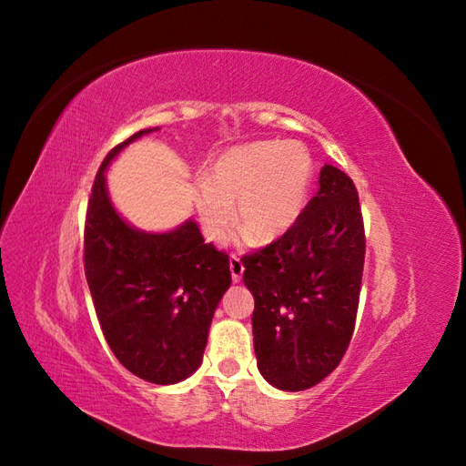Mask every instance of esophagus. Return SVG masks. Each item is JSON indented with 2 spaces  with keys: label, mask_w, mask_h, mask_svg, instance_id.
Here are the masks:
<instances>
[{
  "label": "esophagus",
  "mask_w": 466,
  "mask_h": 466,
  "mask_svg": "<svg viewBox=\"0 0 466 466\" xmlns=\"http://www.w3.org/2000/svg\"><path fill=\"white\" fill-rule=\"evenodd\" d=\"M229 268H231V278H233V281H241L243 272H245V266H243L241 258H238V255H231V258H229Z\"/></svg>",
  "instance_id": "1"
}]
</instances>
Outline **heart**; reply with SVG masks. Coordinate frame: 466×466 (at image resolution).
Listing matches in <instances>:
<instances>
[{"label":"heart","instance_id":"b5f03b06","mask_svg":"<svg viewBox=\"0 0 466 466\" xmlns=\"http://www.w3.org/2000/svg\"><path fill=\"white\" fill-rule=\"evenodd\" d=\"M315 177L311 153L298 142L266 139L231 147L194 182L192 198L204 233L228 241L237 225L250 241L270 243L301 218Z\"/></svg>","mask_w":466,"mask_h":466}]
</instances>
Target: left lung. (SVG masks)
I'll list each match as a JSON object with an SVG mask.
<instances>
[{
  "label": "left lung",
  "mask_w": 466,
  "mask_h": 466,
  "mask_svg": "<svg viewBox=\"0 0 466 466\" xmlns=\"http://www.w3.org/2000/svg\"><path fill=\"white\" fill-rule=\"evenodd\" d=\"M241 260L262 377L291 392L317 385L342 361L356 327L365 231L354 180L324 165L298 223Z\"/></svg>",
  "instance_id": "obj_1"
}]
</instances>
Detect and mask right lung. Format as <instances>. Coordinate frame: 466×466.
Wrapping results in <instances>:
<instances>
[{
  "label": "right lung",
  "instance_id": "obj_1",
  "mask_svg": "<svg viewBox=\"0 0 466 466\" xmlns=\"http://www.w3.org/2000/svg\"><path fill=\"white\" fill-rule=\"evenodd\" d=\"M153 130L124 139L98 167L83 231V266L112 354L136 377L173 385L200 368L231 272L228 252L204 243L192 219L171 233H144L112 208L105 168L120 149Z\"/></svg>",
  "mask_w": 466,
  "mask_h": 466
}]
</instances>
